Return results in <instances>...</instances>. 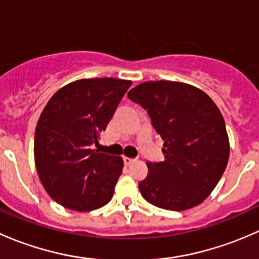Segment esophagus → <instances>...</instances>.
Here are the masks:
<instances>
[{
  "mask_svg": "<svg viewBox=\"0 0 259 259\" xmlns=\"http://www.w3.org/2000/svg\"><path fill=\"white\" fill-rule=\"evenodd\" d=\"M122 160H124L125 165H130V164H132V163H134L135 159H133V158H127V156H124V158H122Z\"/></svg>",
  "mask_w": 259,
  "mask_h": 259,
  "instance_id": "1",
  "label": "esophagus"
}]
</instances>
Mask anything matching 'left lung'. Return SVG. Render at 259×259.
I'll use <instances>...</instances> for the list:
<instances>
[{
	"instance_id": "8db88e82",
	"label": "left lung",
	"mask_w": 259,
	"mask_h": 259,
	"mask_svg": "<svg viewBox=\"0 0 259 259\" xmlns=\"http://www.w3.org/2000/svg\"><path fill=\"white\" fill-rule=\"evenodd\" d=\"M148 111L164 140V160L148 161L139 183L143 198L155 207L185 210L200 204L218 184L229 158V140L221 111L195 86L148 81L127 93Z\"/></svg>"
}]
</instances>
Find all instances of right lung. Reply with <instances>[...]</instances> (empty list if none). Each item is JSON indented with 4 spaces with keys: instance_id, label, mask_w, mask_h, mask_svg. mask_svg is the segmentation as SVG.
I'll use <instances>...</instances> for the list:
<instances>
[{
    "instance_id": "right-lung-1",
    "label": "right lung",
    "mask_w": 259,
    "mask_h": 259,
    "mask_svg": "<svg viewBox=\"0 0 259 259\" xmlns=\"http://www.w3.org/2000/svg\"><path fill=\"white\" fill-rule=\"evenodd\" d=\"M132 81L101 77L70 82L54 94L35 132V164L50 197L67 209L90 211L110 202L121 156L99 153L106 129Z\"/></svg>"
}]
</instances>
